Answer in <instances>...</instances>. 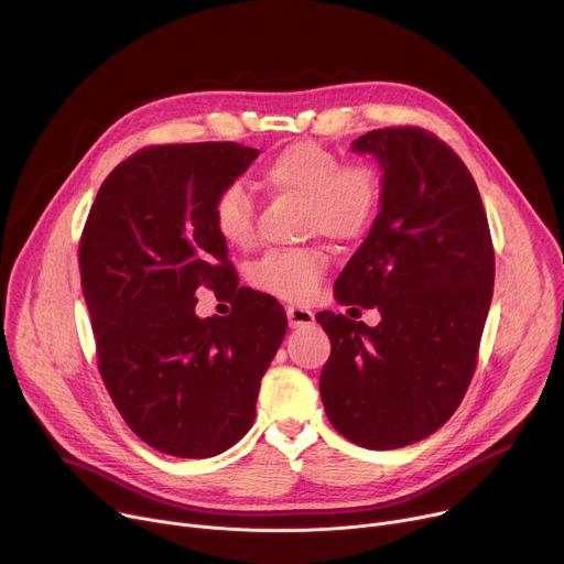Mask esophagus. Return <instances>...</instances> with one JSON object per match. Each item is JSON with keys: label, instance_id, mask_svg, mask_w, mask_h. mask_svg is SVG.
I'll return each instance as SVG.
<instances>
[{"label": "esophagus", "instance_id": "esophagus-1", "mask_svg": "<svg viewBox=\"0 0 564 564\" xmlns=\"http://www.w3.org/2000/svg\"><path fill=\"white\" fill-rule=\"evenodd\" d=\"M286 318H289V325L293 329L306 327V325L314 323V314H311V311L304 308V306H286Z\"/></svg>", "mask_w": 564, "mask_h": 564}]
</instances>
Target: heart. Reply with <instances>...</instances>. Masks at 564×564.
Listing matches in <instances>:
<instances>
[{"instance_id": "heart-1", "label": "heart", "mask_w": 564, "mask_h": 564, "mask_svg": "<svg viewBox=\"0 0 564 564\" xmlns=\"http://www.w3.org/2000/svg\"><path fill=\"white\" fill-rule=\"evenodd\" d=\"M273 193L304 199L302 224L306 232H321L336 241H354L369 232L381 210L383 187L377 170L343 159L316 143L297 141L282 148L260 172ZM213 226L232 248L256 243V206L239 183L226 185L213 204ZM327 271L321 246L269 250L248 267V282L289 302H306L318 293Z\"/></svg>"}]
</instances>
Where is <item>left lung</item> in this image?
Wrapping results in <instances>:
<instances>
[{
  "label": "left lung",
  "instance_id": "1",
  "mask_svg": "<svg viewBox=\"0 0 564 564\" xmlns=\"http://www.w3.org/2000/svg\"><path fill=\"white\" fill-rule=\"evenodd\" d=\"M351 150L381 161L383 199L334 291L340 304L377 306L381 323L316 314L332 340L321 397L345 440L392 451L459 408L477 367L495 250L477 183L440 137L401 124L367 132Z\"/></svg>",
  "mask_w": 564,
  "mask_h": 564
}]
</instances>
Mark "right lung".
<instances>
[{"label": "right lung", "mask_w": 564, "mask_h": 564, "mask_svg": "<svg viewBox=\"0 0 564 564\" xmlns=\"http://www.w3.org/2000/svg\"><path fill=\"white\" fill-rule=\"evenodd\" d=\"M260 150L239 143L150 145L102 181L78 262L102 383L132 432L159 453L215 457L250 430L284 308L239 286L213 204ZM202 288L228 317L194 314Z\"/></svg>", "instance_id": "right-lung-1"}]
</instances>
